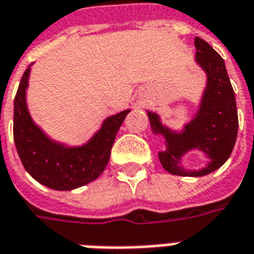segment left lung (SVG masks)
Here are the masks:
<instances>
[{
    "instance_id": "left-lung-1",
    "label": "left lung",
    "mask_w": 254,
    "mask_h": 254,
    "mask_svg": "<svg viewBox=\"0 0 254 254\" xmlns=\"http://www.w3.org/2000/svg\"><path fill=\"white\" fill-rule=\"evenodd\" d=\"M194 46L196 61L207 73V88L196 117L185 125L184 132L177 133L163 127L158 114L148 111L152 132L166 140V149L159 152L160 163L174 176L202 177L219 169L233 152L238 133L234 89L223 58L198 36ZM194 148L204 150L211 162L201 171H185L179 166L181 156Z\"/></svg>"
}]
</instances>
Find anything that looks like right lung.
<instances>
[{
    "label": "right lung",
    "mask_w": 254,
    "mask_h": 254,
    "mask_svg": "<svg viewBox=\"0 0 254 254\" xmlns=\"http://www.w3.org/2000/svg\"><path fill=\"white\" fill-rule=\"evenodd\" d=\"M31 67L25 69L14 96L13 138L24 169L42 185L56 190H72L87 185L109 163L116 134L130 110L109 117L100 130L83 147L69 148L54 143L32 122L25 103Z\"/></svg>",
    "instance_id": "obj_1"
}]
</instances>
